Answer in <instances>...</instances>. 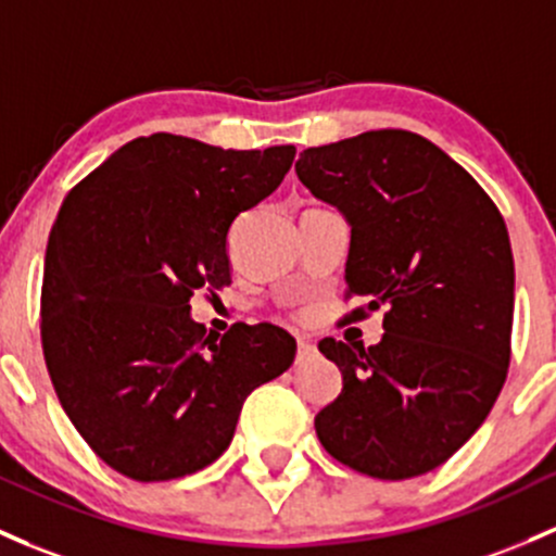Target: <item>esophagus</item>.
Wrapping results in <instances>:
<instances>
[{
	"mask_svg": "<svg viewBox=\"0 0 556 556\" xmlns=\"http://www.w3.org/2000/svg\"><path fill=\"white\" fill-rule=\"evenodd\" d=\"M314 352V343L306 341V338H298V356H306Z\"/></svg>",
	"mask_w": 556,
	"mask_h": 556,
	"instance_id": "esophagus-1",
	"label": "esophagus"
}]
</instances>
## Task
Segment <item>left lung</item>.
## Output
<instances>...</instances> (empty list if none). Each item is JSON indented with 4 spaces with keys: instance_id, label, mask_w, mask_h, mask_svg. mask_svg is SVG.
Segmentation results:
<instances>
[{
    "instance_id": "left-lung-1",
    "label": "left lung",
    "mask_w": 556,
    "mask_h": 556,
    "mask_svg": "<svg viewBox=\"0 0 556 556\" xmlns=\"http://www.w3.org/2000/svg\"><path fill=\"white\" fill-rule=\"evenodd\" d=\"M301 184L346 215L352 317L386 308L376 346L323 338L343 389L317 413L349 469L410 479L442 466L493 410L511 359L514 258L493 200L440 146L370 130L306 149Z\"/></svg>"
}]
</instances>
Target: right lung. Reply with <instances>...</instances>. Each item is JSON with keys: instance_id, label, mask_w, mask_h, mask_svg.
Segmentation results:
<instances>
[{"instance_id": "right-lung-1", "label": "right lung", "mask_w": 556, "mask_h": 556, "mask_svg": "<svg viewBox=\"0 0 556 556\" xmlns=\"http://www.w3.org/2000/svg\"><path fill=\"white\" fill-rule=\"evenodd\" d=\"M293 160L295 146L233 151L154 132L114 151L58 210L42 282L47 372L119 475L165 482L210 466L250 391L293 365L282 327L237 323L204 338L189 303L231 282V224Z\"/></svg>"}]
</instances>
